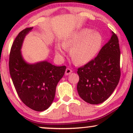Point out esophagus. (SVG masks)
<instances>
[{"label":"esophagus","instance_id":"obj_1","mask_svg":"<svg viewBox=\"0 0 133 133\" xmlns=\"http://www.w3.org/2000/svg\"><path fill=\"white\" fill-rule=\"evenodd\" d=\"M71 72H72V70H71V69L69 68H67L66 69V70H65V75H69V74L71 73Z\"/></svg>","mask_w":133,"mask_h":133}]
</instances>
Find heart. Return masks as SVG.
<instances>
[{"label":"heart","instance_id":"b5f03b06","mask_svg":"<svg viewBox=\"0 0 133 133\" xmlns=\"http://www.w3.org/2000/svg\"><path fill=\"white\" fill-rule=\"evenodd\" d=\"M102 37L99 32L88 28L74 32L63 40L62 45L57 44L55 51L57 56L65 54V48L70 49V57L77 65H83L91 61L101 50Z\"/></svg>","mask_w":133,"mask_h":133}]
</instances>
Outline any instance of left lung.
<instances>
[{"label": "left lung", "mask_w": 133, "mask_h": 133, "mask_svg": "<svg viewBox=\"0 0 133 133\" xmlns=\"http://www.w3.org/2000/svg\"><path fill=\"white\" fill-rule=\"evenodd\" d=\"M119 39L112 36L94 59L77 69V90L86 102L96 105L106 101L115 90L121 77Z\"/></svg>", "instance_id": "1"}]
</instances>
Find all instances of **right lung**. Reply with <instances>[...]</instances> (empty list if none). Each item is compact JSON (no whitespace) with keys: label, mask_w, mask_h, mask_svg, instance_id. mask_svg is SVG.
I'll return each mask as SVG.
<instances>
[{"label":"right lung","mask_w":133,"mask_h":133,"mask_svg":"<svg viewBox=\"0 0 133 133\" xmlns=\"http://www.w3.org/2000/svg\"><path fill=\"white\" fill-rule=\"evenodd\" d=\"M32 27L23 30L12 43L9 69L14 86L25 105L36 111H43L52 103L58 82L66 66H56L47 61L29 64L23 60L21 50L25 36Z\"/></svg>","instance_id":"add662e5"}]
</instances>
